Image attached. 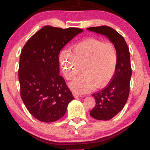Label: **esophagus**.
<instances>
[{
  "label": "esophagus",
  "instance_id": "esophagus-1",
  "mask_svg": "<svg viewBox=\"0 0 150 150\" xmlns=\"http://www.w3.org/2000/svg\"><path fill=\"white\" fill-rule=\"evenodd\" d=\"M73 95L75 98H79V97H81V96H81V95H80V94H79L77 93H75V92H73Z\"/></svg>",
  "mask_w": 150,
  "mask_h": 150
}]
</instances>
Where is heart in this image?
<instances>
[{
  "instance_id": "1",
  "label": "heart",
  "mask_w": 150,
  "mask_h": 150,
  "mask_svg": "<svg viewBox=\"0 0 150 150\" xmlns=\"http://www.w3.org/2000/svg\"><path fill=\"white\" fill-rule=\"evenodd\" d=\"M59 62L67 79L78 74L81 66L83 73L71 81L69 86L75 92L85 93L110 82L116 69L118 55L111 42L88 38L75 45L72 50H63Z\"/></svg>"
}]
</instances>
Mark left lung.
I'll list each match as a JSON object with an SVG mask.
<instances>
[{
  "instance_id": "obj_1",
  "label": "left lung",
  "mask_w": 150,
  "mask_h": 150,
  "mask_svg": "<svg viewBox=\"0 0 150 150\" xmlns=\"http://www.w3.org/2000/svg\"><path fill=\"white\" fill-rule=\"evenodd\" d=\"M87 30L105 35L117 52L118 62L115 75L107 87L93 94L96 105L90 112V115L96 120H108L122 110L128 100L132 76L130 52L124 38L110 27H91Z\"/></svg>"
}]
</instances>
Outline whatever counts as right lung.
<instances>
[{
  "mask_svg": "<svg viewBox=\"0 0 150 150\" xmlns=\"http://www.w3.org/2000/svg\"><path fill=\"white\" fill-rule=\"evenodd\" d=\"M82 29L43 27L28 40L20 57V95L29 112L44 122L65 115L74 97L59 75L61 50Z\"/></svg>",
  "mask_w": 150,
  "mask_h": 150,
  "instance_id": "add662e5",
  "label": "right lung"
}]
</instances>
